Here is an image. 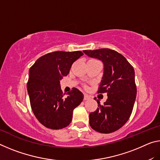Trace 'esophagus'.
<instances>
[{"mask_svg": "<svg viewBox=\"0 0 160 160\" xmlns=\"http://www.w3.org/2000/svg\"><path fill=\"white\" fill-rule=\"evenodd\" d=\"M90 99V96H89L88 94H85V95H84V101H87V100H89Z\"/></svg>", "mask_w": 160, "mask_h": 160, "instance_id": "obj_1", "label": "esophagus"}]
</instances>
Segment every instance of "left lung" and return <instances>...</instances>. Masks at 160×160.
<instances>
[{"label":"left lung","mask_w":160,"mask_h":160,"mask_svg":"<svg viewBox=\"0 0 160 160\" xmlns=\"http://www.w3.org/2000/svg\"><path fill=\"white\" fill-rule=\"evenodd\" d=\"M83 52L104 63V74L97 92H106L108 96L103 105L97 100L98 108L90 113V125L101 133L113 132L128 121L133 109L137 93L133 67L123 55L109 48Z\"/></svg>","instance_id":"8db88e82"}]
</instances>
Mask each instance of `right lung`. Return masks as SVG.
<instances>
[{
    "label": "right lung",
    "instance_id": "1",
    "mask_svg": "<svg viewBox=\"0 0 160 160\" xmlns=\"http://www.w3.org/2000/svg\"><path fill=\"white\" fill-rule=\"evenodd\" d=\"M82 55L80 51H54L38 58L29 69L27 87L32 112L48 128L57 130L68 126L72 111L83 100V94L78 89L73 88L65 96L60 85L72 63Z\"/></svg>",
    "mask_w": 160,
    "mask_h": 160
}]
</instances>
